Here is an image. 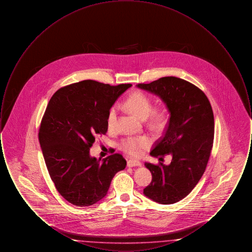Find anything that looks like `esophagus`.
I'll return each instance as SVG.
<instances>
[{
    "label": "esophagus",
    "instance_id": "1",
    "mask_svg": "<svg viewBox=\"0 0 252 252\" xmlns=\"http://www.w3.org/2000/svg\"><path fill=\"white\" fill-rule=\"evenodd\" d=\"M142 163L139 160L136 159H128L127 160V166L128 167H134V166H141Z\"/></svg>",
    "mask_w": 252,
    "mask_h": 252
}]
</instances>
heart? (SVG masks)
Returning <instances> with one entry per match:
<instances>
[{
    "label": "heart",
    "mask_w": 252,
    "mask_h": 252,
    "mask_svg": "<svg viewBox=\"0 0 252 252\" xmlns=\"http://www.w3.org/2000/svg\"><path fill=\"white\" fill-rule=\"evenodd\" d=\"M126 106L133 114L140 119L145 120L154 129H160L164 125V115L161 112L153 111L151 100L143 93L136 92L129 96L126 101ZM117 119V109L115 107L109 110L108 116V126L109 129H114ZM151 144V140L147 136L127 137L120 143L121 150L132 157L141 156L144 150Z\"/></svg>",
    "instance_id": "heart-1"
}]
</instances>
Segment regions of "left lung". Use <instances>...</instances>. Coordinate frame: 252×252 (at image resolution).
<instances>
[{
  "label": "left lung",
  "mask_w": 252,
  "mask_h": 252,
  "mask_svg": "<svg viewBox=\"0 0 252 252\" xmlns=\"http://www.w3.org/2000/svg\"><path fill=\"white\" fill-rule=\"evenodd\" d=\"M137 87L159 96L170 112L165 133L150 155L161 158L170 154L172 161L144 163L152 181L144 193L158 203H176L192 192L207 167L215 135L213 108L199 88L179 77L165 76Z\"/></svg>",
  "instance_id": "obj_1"
}]
</instances>
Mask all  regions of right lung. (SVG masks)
I'll list each match as a JSON object with an SVG mask.
<instances>
[{
	"mask_svg": "<svg viewBox=\"0 0 252 252\" xmlns=\"http://www.w3.org/2000/svg\"><path fill=\"white\" fill-rule=\"evenodd\" d=\"M131 86L83 80L61 88L49 101L38 140L51 180L72 205L100 201L115 174L126 168L121 154L97 159L90 156V148L97 135L107 133L109 109Z\"/></svg>",
	"mask_w": 252,
	"mask_h": 252,
	"instance_id": "right-lung-1",
	"label": "right lung"
}]
</instances>
